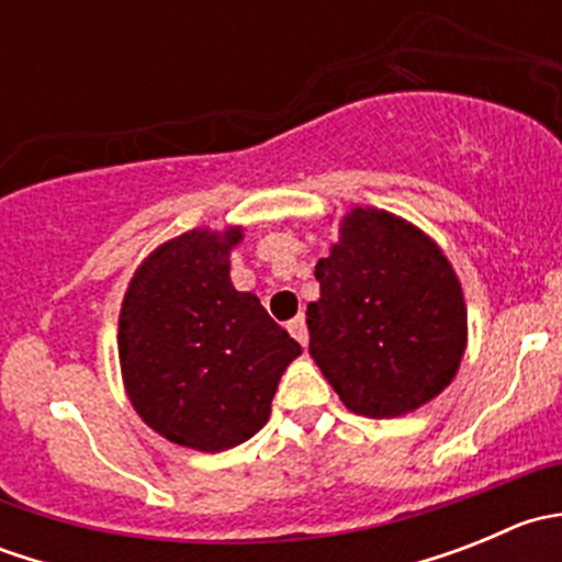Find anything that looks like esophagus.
<instances>
[{
  "mask_svg": "<svg viewBox=\"0 0 562 562\" xmlns=\"http://www.w3.org/2000/svg\"><path fill=\"white\" fill-rule=\"evenodd\" d=\"M288 331L293 334V339H296L299 345H307L310 334H307V323H304V315H296L293 321H288Z\"/></svg>",
  "mask_w": 562,
  "mask_h": 562,
  "instance_id": "obj_1",
  "label": "esophagus"
}]
</instances>
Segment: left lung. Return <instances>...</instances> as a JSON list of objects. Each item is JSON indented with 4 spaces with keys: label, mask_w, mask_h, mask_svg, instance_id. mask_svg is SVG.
Segmentation results:
<instances>
[{
    "label": "left lung",
    "mask_w": 562,
    "mask_h": 562,
    "mask_svg": "<svg viewBox=\"0 0 562 562\" xmlns=\"http://www.w3.org/2000/svg\"><path fill=\"white\" fill-rule=\"evenodd\" d=\"M315 280L310 356L348 411L405 416L454 381L468 310L449 258L424 231L383 209H350Z\"/></svg>",
    "instance_id": "left-lung-1"
}]
</instances>
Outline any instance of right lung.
<instances>
[{
	"label": "right lung",
	"mask_w": 562,
	"mask_h": 562,
	"mask_svg": "<svg viewBox=\"0 0 562 562\" xmlns=\"http://www.w3.org/2000/svg\"><path fill=\"white\" fill-rule=\"evenodd\" d=\"M245 231L195 228L135 269L119 313V361L135 413L184 449H234L271 413L302 345L231 282Z\"/></svg>",
	"instance_id": "right-lung-1"
}]
</instances>
